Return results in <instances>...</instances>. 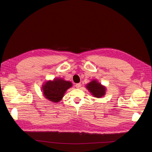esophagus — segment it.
Returning <instances> with one entry per match:
<instances>
[{
  "instance_id": "obj_1",
  "label": "esophagus",
  "mask_w": 152,
  "mask_h": 152,
  "mask_svg": "<svg viewBox=\"0 0 152 152\" xmlns=\"http://www.w3.org/2000/svg\"><path fill=\"white\" fill-rule=\"evenodd\" d=\"M80 86H81L80 83H78V84H76L75 85V87H76V88H79L80 87Z\"/></svg>"
}]
</instances>
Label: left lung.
<instances>
[{
	"label": "left lung",
	"instance_id": "8db88e82",
	"mask_svg": "<svg viewBox=\"0 0 152 152\" xmlns=\"http://www.w3.org/2000/svg\"><path fill=\"white\" fill-rule=\"evenodd\" d=\"M86 88L94 97L97 98L104 97L106 93V87L96 79L92 80L87 84Z\"/></svg>",
	"mask_w": 152,
	"mask_h": 152
}]
</instances>
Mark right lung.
Segmentation results:
<instances>
[{"mask_svg":"<svg viewBox=\"0 0 152 152\" xmlns=\"http://www.w3.org/2000/svg\"><path fill=\"white\" fill-rule=\"evenodd\" d=\"M72 87L70 81L62 78L47 80L43 84L42 90L44 97L54 103L59 102L64 97L66 91Z\"/></svg>","mask_w":152,"mask_h":152,"instance_id":"1","label":"right lung"}]
</instances>
